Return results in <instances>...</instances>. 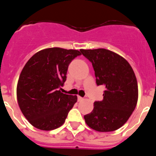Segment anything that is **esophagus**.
Segmentation results:
<instances>
[{"label": "esophagus", "mask_w": 156, "mask_h": 156, "mask_svg": "<svg viewBox=\"0 0 156 156\" xmlns=\"http://www.w3.org/2000/svg\"><path fill=\"white\" fill-rule=\"evenodd\" d=\"M77 99H78V101H81L83 100V98L80 97V96H78V97H77Z\"/></svg>", "instance_id": "obj_1"}]
</instances>
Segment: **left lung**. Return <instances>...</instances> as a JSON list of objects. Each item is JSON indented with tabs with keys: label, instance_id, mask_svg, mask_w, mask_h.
I'll return each mask as SVG.
<instances>
[{
	"label": "left lung",
	"instance_id": "obj_1",
	"mask_svg": "<svg viewBox=\"0 0 156 156\" xmlns=\"http://www.w3.org/2000/svg\"><path fill=\"white\" fill-rule=\"evenodd\" d=\"M92 63L96 83L105 90L101 101H95L94 109L84 115L87 124L100 132L114 131L128 120L138 98L134 72L126 59L104 48L80 50Z\"/></svg>",
	"mask_w": 156,
	"mask_h": 156
}]
</instances>
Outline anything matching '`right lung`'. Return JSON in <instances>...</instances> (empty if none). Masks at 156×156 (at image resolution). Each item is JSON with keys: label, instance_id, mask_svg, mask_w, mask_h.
Returning <instances> with one entry per match:
<instances>
[{"label": "right lung", "instance_id": "add662e5", "mask_svg": "<svg viewBox=\"0 0 156 156\" xmlns=\"http://www.w3.org/2000/svg\"><path fill=\"white\" fill-rule=\"evenodd\" d=\"M81 53L47 48L32 56L19 76L17 99L27 120L36 128L51 130L65 122L77 97L61 93L71 62Z\"/></svg>", "mask_w": 156, "mask_h": 156}]
</instances>
